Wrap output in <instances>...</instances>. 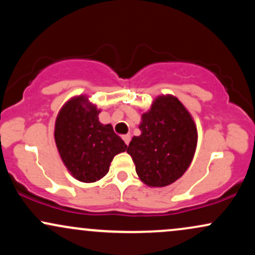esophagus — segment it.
I'll use <instances>...</instances> for the list:
<instances>
[{"label": "esophagus", "instance_id": "obj_1", "mask_svg": "<svg viewBox=\"0 0 255 255\" xmlns=\"http://www.w3.org/2000/svg\"><path fill=\"white\" fill-rule=\"evenodd\" d=\"M122 139H124L126 145H128V144H129V141H130V135H129V134H126V135H122Z\"/></svg>", "mask_w": 255, "mask_h": 255}]
</instances>
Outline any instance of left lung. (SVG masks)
Returning <instances> with one entry per match:
<instances>
[{
  "label": "left lung",
  "instance_id": "left-lung-1",
  "mask_svg": "<svg viewBox=\"0 0 255 255\" xmlns=\"http://www.w3.org/2000/svg\"><path fill=\"white\" fill-rule=\"evenodd\" d=\"M141 131L133 136L127 152L137 176L150 187H165L186 172L198 142L197 126L176 97L159 96L141 115Z\"/></svg>",
  "mask_w": 255,
  "mask_h": 255
}]
</instances>
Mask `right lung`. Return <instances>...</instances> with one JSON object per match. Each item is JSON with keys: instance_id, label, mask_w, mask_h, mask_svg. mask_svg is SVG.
I'll return each instance as SVG.
<instances>
[{"instance_id": "right-lung-1", "label": "right lung", "mask_w": 255, "mask_h": 255, "mask_svg": "<svg viewBox=\"0 0 255 255\" xmlns=\"http://www.w3.org/2000/svg\"><path fill=\"white\" fill-rule=\"evenodd\" d=\"M101 110L86 96L69 99L55 122V142L63 164L81 182H96L109 171L111 160L127 145L113 126L99 122Z\"/></svg>"}]
</instances>
